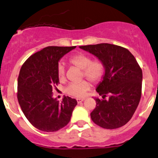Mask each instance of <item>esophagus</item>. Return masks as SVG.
<instances>
[{"label": "esophagus", "mask_w": 158, "mask_h": 158, "mask_svg": "<svg viewBox=\"0 0 158 158\" xmlns=\"http://www.w3.org/2000/svg\"><path fill=\"white\" fill-rule=\"evenodd\" d=\"M84 100H85V99H77V103H81V102H83Z\"/></svg>", "instance_id": "obj_1"}]
</instances>
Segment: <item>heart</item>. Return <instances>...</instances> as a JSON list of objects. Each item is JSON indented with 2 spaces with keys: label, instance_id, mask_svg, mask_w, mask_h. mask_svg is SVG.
Masks as SVG:
<instances>
[{
  "label": "heart",
  "instance_id": "obj_1",
  "mask_svg": "<svg viewBox=\"0 0 158 158\" xmlns=\"http://www.w3.org/2000/svg\"><path fill=\"white\" fill-rule=\"evenodd\" d=\"M69 62L83 71V76L92 82L99 81L104 75V67L103 63L99 59L91 60V57L83 54H77L73 56ZM57 75L60 81L65 78V67L64 64L59 63L57 67ZM90 83L86 81L79 83H70L65 88V91L69 96L81 98L85 95L90 89Z\"/></svg>",
  "mask_w": 158,
  "mask_h": 158
}]
</instances>
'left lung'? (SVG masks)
<instances>
[{
    "instance_id": "obj_1",
    "label": "left lung",
    "mask_w": 158,
    "mask_h": 158,
    "mask_svg": "<svg viewBox=\"0 0 158 158\" xmlns=\"http://www.w3.org/2000/svg\"><path fill=\"white\" fill-rule=\"evenodd\" d=\"M103 63L104 74L97 86L103 99L94 97V123L106 129L120 128L131 119L142 95V71L128 49L110 44L79 46ZM106 95L107 100L104 99Z\"/></svg>"
}]
</instances>
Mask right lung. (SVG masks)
<instances>
[{"label": "right lung", "mask_w": 158, "mask_h": 158, "mask_svg": "<svg viewBox=\"0 0 158 158\" xmlns=\"http://www.w3.org/2000/svg\"><path fill=\"white\" fill-rule=\"evenodd\" d=\"M76 46H48L27 59L20 69L17 99L27 119L40 131L54 132L67 126L77 105L76 99L53 98L59 83V61Z\"/></svg>", "instance_id": "obj_1"}]
</instances>
